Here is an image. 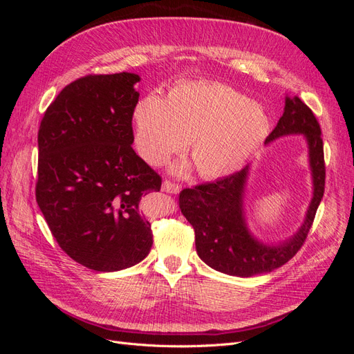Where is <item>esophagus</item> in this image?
<instances>
[{"mask_svg":"<svg viewBox=\"0 0 354 354\" xmlns=\"http://www.w3.org/2000/svg\"><path fill=\"white\" fill-rule=\"evenodd\" d=\"M162 190L167 192V194H174L176 195V194H178V192H180V186L173 183V181L165 180L164 183H162Z\"/></svg>","mask_w":354,"mask_h":354,"instance_id":"obj_1","label":"esophagus"}]
</instances>
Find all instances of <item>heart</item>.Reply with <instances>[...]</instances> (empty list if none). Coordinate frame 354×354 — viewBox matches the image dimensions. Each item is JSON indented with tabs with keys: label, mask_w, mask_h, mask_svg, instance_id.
<instances>
[{
	"label": "heart",
	"mask_w": 354,
	"mask_h": 354,
	"mask_svg": "<svg viewBox=\"0 0 354 354\" xmlns=\"http://www.w3.org/2000/svg\"><path fill=\"white\" fill-rule=\"evenodd\" d=\"M134 146L147 164H164L190 140V153L203 177L238 171L270 130L269 116L245 94L216 82H185L162 100L147 94L133 111ZM187 164L173 171L185 174Z\"/></svg>",
	"instance_id": "b5f03b06"
}]
</instances>
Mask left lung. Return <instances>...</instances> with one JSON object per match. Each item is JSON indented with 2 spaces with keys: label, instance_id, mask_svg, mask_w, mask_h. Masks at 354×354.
<instances>
[{
  "label": "left lung",
  "instance_id": "left-lung-1",
  "mask_svg": "<svg viewBox=\"0 0 354 354\" xmlns=\"http://www.w3.org/2000/svg\"><path fill=\"white\" fill-rule=\"evenodd\" d=\"M298 134L304 136L307 143L313 195L303 224L282 242H263L248 227L245 192L250 164L214 183L181 190L180 209L195 229L199 259L211 269L239 277L269 273L288 263L303 246L325 192L324 142L313 112L298 97L286 95L283 115L266 138V145L279 137Z\"/></svg>",
  "mask_w": 354,
  "mask_h": 354
}]
</instances>
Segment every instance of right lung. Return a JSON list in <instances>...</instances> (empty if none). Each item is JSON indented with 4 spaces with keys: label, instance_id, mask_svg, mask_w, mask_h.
<instances>
[{
    "label": "right lung",
    "instance_id": "right-lung-1",
    "mask_svg": "<svg viewBox=\"0 0 354 354\" xmlns=\"http://www.w3.org/2000/svg\"><path fill=\"white\" fill-rule=\"evenodd\" d=\"M137 82L130 72L73 81L38 131V207L60 248L95 272L128 269L153 243L138 203L160 177L131 147Z\"/></svg>",
    "mask_w": 354,
    "mask_h": 354
}]
</instances>
